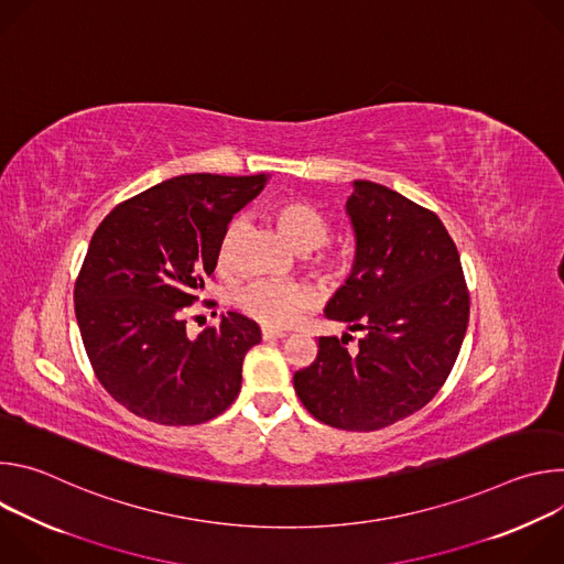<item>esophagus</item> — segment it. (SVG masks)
Listing matches in <instances>:
<instances>
[{
    "label": "esophagus",
    "mask_w": 564,
    "mask_h": 564,
    "mask_svg": "<svg viewBox=\"0 0 564 564\" xmlns=\"http://www.w3.org/2000/svg\"><path fill=\"white\" fill-rule=\"evenodd\" d=\"M261 335H263V339H265V341H270V339H281V337H285V333H283V330H274V328H263V330H261Z\"/></svg>",
    "instance_id": "34e87169"
}]
</instances>
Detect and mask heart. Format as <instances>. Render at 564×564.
I'll return each mask as SVG.
<instances>
[{
	"label": "heart",
	"instance_id": "obj_1",
	"mask_svg": "<svg viewBox=\"0 0 564 564\" xmlns=\"http://www.w3.org/2000/svg\"><path fill=\"white\" fill-rule=\"evenodd\" d=\"M272 218L283 236L296 250H316L328 240L330 225L326 216L321 214L312 203L301 198H283L274 203ZM240 229L238 220H231L220 238L216 263L220 270H227L231 263V248L236 234ZM316 270L328 276H337L344 270V263L333 252H321L314 259ZM234 305L248 314L250 318L268 328H285L299 318L307 307H312V292L296 283H279V281H252L234 294Z\"/></svg>",
	"mask_w": 564,
	"mask_h": 564
}]
</instances>
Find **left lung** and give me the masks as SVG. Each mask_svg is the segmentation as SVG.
I'll list each match as a JSON object with an SVG mask.
<instances>
[{
  "label": "left lung",
  "mask_w": 564,
  "mask_h": 564,
  "mask_svg": "<svg viewBox=\"0 0 564 564\" xmlns=\"http://www.w3.org/2000/svg\"><path fill=\"white\" fill-rule=\"evenodd\" d=\"M346 212L355 268L326 314L364 337L355 352L346 337H318L316 359L294 372V390L318 422L368 433L417 413L440 392L466 335L470 299L435 212L368 181H355Z\"/></svg>",
  "instance_id": "8db88e82"
}]
</instances>
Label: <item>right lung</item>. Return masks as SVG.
I'll use <instances>...</instances> for the list:
<instances>
[{
    "instance_id": "1",
    "label": "right lung",
    "mask_w": 564,
    "mask_h": 564,
    "mask_svg": "<svg viewBox=\"0 0 564 564\" xmlns=\"http://www.w3.org/2000/svg\"><path fill=\"white\" fill-rule=\"evenodd\" d=\"M263 183V174L176 176L122 200L94 231L75 316L98 381L133 415L196 426L238 397L259 324L227 312L189 339L185 314L214 274L231 216Z\"/></svg>"
}]
</instances>
